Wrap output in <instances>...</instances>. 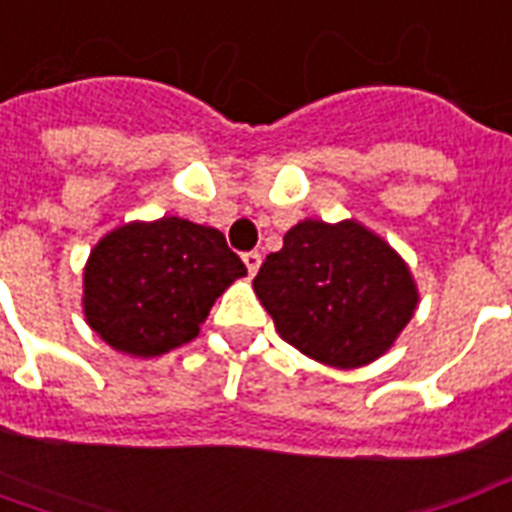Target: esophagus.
I'll return each instance as SVG.
<instances>
[{
	"mask_svg": "<svg viewBox=\"0 0 512 512\" xmlns=\"http://www.w3.org/2000/svg\"><path fill=\"white\" fill-rule=\"evenodd\" d=\"M260 263H263V257H260V252H247V255H244V265H247L249 276H255L257 268H260Z\"/></svg>",
	"mask_w": 512,
	"mask_h": 512,
	"instance_id": "obj_1",
	"label": "esophagus"
}]
</instances>
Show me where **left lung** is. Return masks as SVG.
<instances>
[{
	"label": "left lung",
	"instance_id": "obj_1",
	"mask_svg": "<svg viewBox=\"0 0 512 512\" xmlns=\"http://www.w3.org/2000/svg\"><path fill=\"white\" fill-rule=\"evenodd\" d=\"M252 287L284 341L343 370L378 360L419 303L403 257L354 220L298 222Z\"/></svg>",
	"mask_w": 512,
	"mask_h": 512
}]
</instances>
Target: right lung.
Wrapping results in <instances>:
<instances>
[{"mask_svg":"<svg viewBox=\"0 0 512 512\" xmlns=\"http://www.w3.org/2000/svg\"><path fill=\"white\" fill-rule=\"evenodd\" d=\"M247 265L220 230L179 217L128 222L93 247L83 273L88 325L112 349L161 357L193 341Z\"/></svg>","mask_w":512,"mask_h":512,"instance_id":"add662e5","label":"right lung"}]
</instances>
